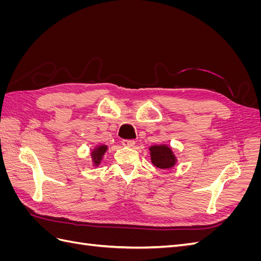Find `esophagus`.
I'll return each mask as SVG.
<instances>
[{"mask_svg":"<svg viewBox=\"0 0 261 261\" xmlns=\"http://www.w3.org/2000/svg\"><path fill=\"white\" fill-rule=\"evenodd\" d=\"M122 145L125 147H134V145H135V140L124 139V140H122Z\"/></svg>","mask_w":261,"mask_h":261,"instance_id":"34e87169","label":"esophagus"}]
</instances>
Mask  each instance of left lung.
<instances>
[{
    "label": "left lung",
    "instance_id": "left-lung-1",
    "mask_svg": "<svg viewBox=\"0 0 261 261\" xmlns=\"http://www.w3.org/2000/svg\"><path fill=\"white\" fill-rule=\"evenodd\" d=\"M151 162L154 167L159 169H171L176 163V158L173 154L172 149L167 145L152 146L149 148Z\"/></svg>",
    "mask_w": 261,
    "mask_h": 261
}]
</instances>
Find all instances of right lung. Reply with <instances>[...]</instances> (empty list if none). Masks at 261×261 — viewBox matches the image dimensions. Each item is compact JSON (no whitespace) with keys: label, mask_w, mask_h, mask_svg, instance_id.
I'll use <instances>...</instances> for the list:
<instances>
[{"label":"right lung","mask_w":261,"mask_h":261,"mask_svg":"<svg viewBox=\"0 0 261 261\" xmlns=\"http://www.w3.org/2000/svg\"><path fill=\"white\" fill-rule=\"evenodd\" d=\"M108 150V147L105 145H101L94 148L91 152V156H92V160L94 165H99L100 161L102 160V156L106 153V151Z\"/></svg>","instance_id":"add662e5"}]
</instances>
